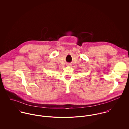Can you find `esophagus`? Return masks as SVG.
I'll list each match as a JSON object with an SVG mask.
<instances>
[{
	"label": "esophagus",
	"instance_id": "obj_1",
	"mask_svg": "<svg viewBox=\"0 0 129 129\" xmlns=\"http://www.w3.org/2000/svg\"><path fill=\"white\" fill-rule=\"evenodd\" d=\"M67 66L68 67H71V64H70V63H68V64H67Z\"/></svg>",
	"mask_w": 129,
	"mask_h": 129
}]
</instances>
